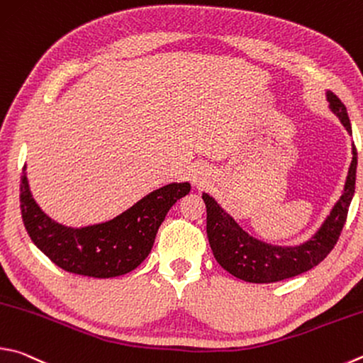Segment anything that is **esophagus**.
I'll return each mask as SVG.
<instances>
[{
    "mask_svg": "<svg viewBox=\"0 0 363 363\" xmlns=\"http://www.w3.org/2000/svg\"><path fill=\"white\" fill-rule=\"evenodd\" d=\"M209 176H211L209 169L204 167V164H201V163L196 164L195 169H194V184H195V186L201 187L209 181Z\"/></svg>",
    "mask_w": 363,
    "mask_h": 363,
    "instance_id": "esophagus-1",
    "label": "esophagus"
}]
</instances>
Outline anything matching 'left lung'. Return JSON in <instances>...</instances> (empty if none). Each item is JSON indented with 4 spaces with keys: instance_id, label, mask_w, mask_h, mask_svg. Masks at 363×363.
Masks as SVG:
<instances>
[{
    "instance_id": "left-lung-1",
    "label": "left lung",
    "mask_w": 363,
    "mask_h": 363,
    "mask_svg": "<svg viewBox=\"0 0 363 363\" xmlns=\"http://www.w3.org/2000/svg\"><path fill=\"white\" fill-rule=\"evenodd\" d=\"M327 101L332 113L340 118L342 127L352 135L346 106L340 98L327 90ZM357 150L352 144V162L342 189V195L335 203L330 214L311 238L298 246H273L249 235L213 196L203 194L206 204V233L209 246L219 265L235 278L255 284H269L294 278L325 259L337 245L345 227L349 204L355 192Z\"/></svg>"
}]
</instances>
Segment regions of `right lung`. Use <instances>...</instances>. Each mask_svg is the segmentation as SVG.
<instances>
[{
	"label": "right lung",
	"mask_w": 363,
	"mask_h": 363,
	"mask_svg": "<svg viewBox=\"0 0 363 363\" xmlns=\"http://www.w3.org/2000/svg\"><path fill=\"white\" fill-rule=\"evenodd\" d=\"M189 192V182H171L114 219L74 228L50 219L39 208L23 167L21 209L31 241L57 267L90 278H116L130 273L146 259L169 208Z\"/></svg>",
	"instance_id": "add662e5"
}]
</instances>
